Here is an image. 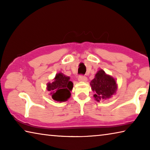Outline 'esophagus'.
Wrapping results in <instances>:
<instances>
[{"mask_svg": "<svg viewBox=\"0 0 150 150\" xmlns=\"http://www.w3.org/2000/svg\"><path fill=\"white\" fill-rule=\"evenodd\" d=\"M78 81H81V82H85L87 81V77L85 76H83V75H80L78 78Z\"/></svg>", "mask_w": 150, "mask_h": 150, "instance_id": "1", "label": "esophagus"}]
</instances>
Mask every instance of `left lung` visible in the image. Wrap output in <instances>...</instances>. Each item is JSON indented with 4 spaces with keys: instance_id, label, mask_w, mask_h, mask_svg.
Segmentation results:
<instances>
[{
    "instance_id": "8db88e82",
    "label": "left lung",
    "mask_w": 150,
    "mask_h": 150,
    "mask_svg": "<svg viewBox=\"0 0 150 150\" xmlns=\"http://www.w3.org/2000/svg\"><path fill=\"white\" fill-rule=\"evenodd\" d=\"M91 89L95 94L94 98L97 102L106 100L115 95L118 86L115 78L109 75L103 69H100L95 74V78L91 81Z\"/></svg>"
}]
</instances>
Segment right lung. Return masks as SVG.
I'll list each match as a JSON object with an SVG mask.
<instances>
[{"label": "right lung", "mask_w": 150, "mask_h": 150, "mask_svg": "<svg viewBox=\"0 0 150 150\" xmlns=\"http://www.w3.org/2000/svg\"><path fill=\"white\" fill-rule=\"evenodd\" d=\"M70 77L62 73L55 75L54 81L47 84V90L50 91V95L54 100L57 102H65L71 96V91L73 87V83Z\"/></svg>", "instance_id": "obj_1"}]
</instances>
